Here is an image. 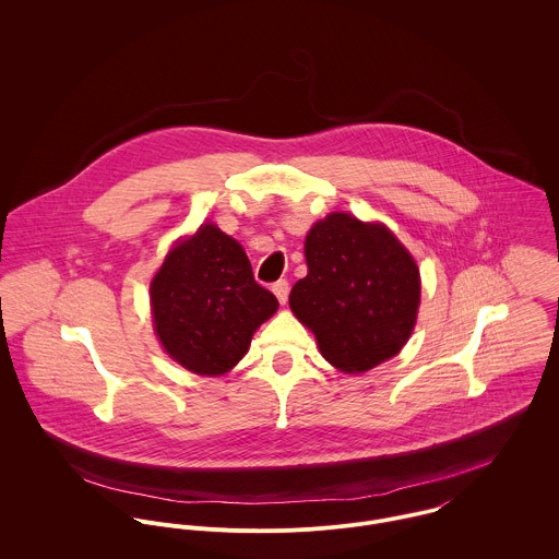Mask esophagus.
Instances as JSON below:
<instances>
[{"label":"esophagus","mask_w":559,"mask_h":559,"mask_svg":"<svg viewBox=\"0 0 559 559\" xmlns=\"http://www.w3.org/2000/svg\"><path fill=\"white\" fill-rule=\"evenodd\" d=\"M273 293H275L277 301L284 306V304L288 301V293H290V288H288V282H286V280H280V282H275V284H273Z\"/></svg>","instance_id":"obj_1"}]
</instances>
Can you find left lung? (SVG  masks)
<instances>
[{
    "instance_id": "1",
    "label": "left lung",
    "mask_w": 559,
    "mask_h": 559,
    "mask_svg": "<svg viewBox=\"0 0 559 559\" xmlns=\"http://www.w3.org/2000/svg\"><path fill=\"white\" fill-rule=\"evenodd\" d=\"M306 260L308 275L288 301L322 357L348 374L394 357L419 306V269L399 239L381 224L331 213L310 230Z\"/></svg>"
}]
</instances>
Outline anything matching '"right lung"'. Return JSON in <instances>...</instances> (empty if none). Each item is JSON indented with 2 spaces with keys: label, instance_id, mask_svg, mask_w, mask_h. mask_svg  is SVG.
<instances>
[{
  "label": "right lung",
  "instance_id": "obj_1",
  "mask_svg": "<svg viewBox=\"0 0 559 559\" xmlns=\"http://www.w3.org/2000/svg\"><path fill=\"white\" fill-rule=\"evenodd\" d=\"M163 348L195 374H224L249 348L253 331L277 310L253 280L249 258L217 226L176 245L151 284Z\"/></svg>",
  "mask_w": 559,
  "mask_h": 559
}]
</instances>
